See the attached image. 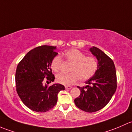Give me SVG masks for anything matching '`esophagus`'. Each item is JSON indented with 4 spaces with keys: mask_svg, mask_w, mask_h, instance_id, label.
Segmentation results:
<instances>
[{
    "mask_svg": "<svg viewBox=\"0 0 132 132\" xmlns=\"http://www.w3.org/2000/svg\"><path fill=\"white\" fill-rule=\"evenodd\" d=\"M65 89H71V88H72V86H65Z\"/></svg>",
    "mask_w": 132,
    "mask_h": 132,
    "instance_id": "1",
    "label": "esophagus"
}]
</instances>
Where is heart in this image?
<instances>
[{
  "label": "heart",
  "instance_id": "b5f03b06",
  "mask_svg": "<svg viewBox=\"0 0 132 132\" xmlns=\"http://www.w3.org/2000/svg\"><path fill=\"white\" fill-rule=\"evenodd\" d=\"M63 58L68 63H71L69 73L62 72L56 76V80L60 84L70 85L77 80L85 81L93 77L98 69V62L95 58L86 56L85 53L76 49L66 51ZM62 60L60 55H56L51 62V68L54 72H58L62 69Z\"/></svg>",
  "mask_w": 132,
  "mask_h": 132
}]
</instances>
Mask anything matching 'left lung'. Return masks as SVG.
I'll use <instances>...</instances> for the list:
<instances>
[{"mask_svg":"<svg viewBox=\"0 0 132 132\" xmlns=\"http://www.w3.org/2000/svg\"><path fill=\"white\" fill-rule=\"evenodd\" d=\"M89 50L98 61V69L85 82L86 86H77L81 92L74 103L82 111L93 112L105 107L111 100L116 90L117 77L114 63L109 56L96 47Z\"/></svg>","mask_w":132,"mask_h":132,"instance_id":"left-lung-1","label":"left lung"}]
</instances>
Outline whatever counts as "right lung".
<instances>
[{"mask_svg":"<svg viewBox=\"0 0 132 132\" xmlns=\"http://www.w3.org/2000/svg\"><path fill=\"white\" fill-rule=\"evenodd\" d=\"M56 46L43 45L30 51L16 68V92L21 101L30 109L37 112L50 111L56 105L58 94L64 90L61 84H49L54 81L51 62L57 55Z\"/></svg>","mask_w":132,"mask_h":132,"instance_id":"add662e5","label":"right lung"}]
</instances>
